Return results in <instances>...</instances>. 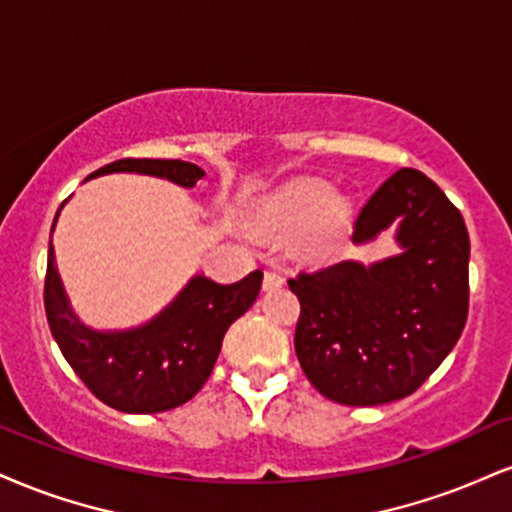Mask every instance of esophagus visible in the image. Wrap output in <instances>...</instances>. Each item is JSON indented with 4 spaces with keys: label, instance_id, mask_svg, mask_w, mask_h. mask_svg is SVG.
I'll return each instance as SVG.
<instances>
[{
    "label": "esophagus",
    "instance_id": "1",
    "mask_svg": "<svg viewBox=\"0 0 512 512\" xmlns=\"http://www.w3.org/2000/svg\"><path fill=\"white\" fill-rule=\"evenodd\" d=\"M264 288H267V291H272V288H281L283 286V276L276 272V269H267V272H264Z\"/></svg>",
    "mask_w": 512,
    "mask_h": 512
}]
</instances>
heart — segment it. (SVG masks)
<instances>
[{
	"mask_svg": "<svg viewBox=\"0 0 512 512\" xmlns=\"http://www.w3.org/2000/svg\"><path fill=\"white\" fill-rule=\"evenodd\" d=\"M326 217V231H334L346 219V205L334 202V188L319 181H300L264 207L260 229L272 238H286L291 233L305 231ZM324 238L315 240L307 248V255L319 257L324 250Z\"/></svg>",
	"mask_w": 512,
	"mask_h": 512,
	"instance_id": "heart-1",
	"label": "heart"
}]
</instances>
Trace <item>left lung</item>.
I'll return each mask as SVG.
<instances>
[{
  "mask_svg": "<svg viewBox=\"0 0 512 512\" xmlns=\"http://www.w3.org/2000/svg\"><path fill=\"white\" fill-rule=\"evenodd\" d=\"M400 219L403 255L341 262L288 279L300 300L295 355L334 403L381 405L415 393L446 360L470 307V236L460 209L417 169H398L365 202L353 240Z\"/></svg>",
  "mask_w": 512,
  "mask_h": 512,
  "instance_id": "8db88e82",
  "label": "left lung"
}]
</instances>
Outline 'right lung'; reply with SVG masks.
<instances>
[{"instance_id": "1", "label": "right lung", "mask_w": 512, "mask_h": 512, "mask_svg": "<svg viewBox=\"0 0 512 512\" xmlns=\"http://www.w3.org/2000/svg\"><path fill=\"white\" fill-rule=\"evenodd\" d=\"M112 171L162 176L183 188H193L205 176L200 166L181 159L133 157L116 159L90 176ZM260 286V269L236 283H217L195 276L174 303L150 324L119 334H100L73 317L49 245L45 312L66 362L92 396L114 410L145 415L178 408L205 386L219 357L224 334L255 303Z\"/></svg>"}]
</instances>
